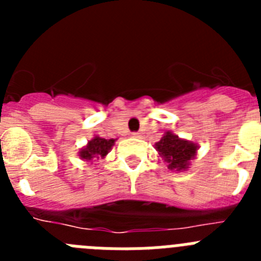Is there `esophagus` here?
Returning a JSON list of instances; mask_svg holds the SVG:
<instances>
[{
    "mask_svg": "<svg viewBox=\"0 0 261 261\" xmlns=\"http://www.w3.org/2000/svg\"><path fill=\"white\" fill-rule=\"evenodd\" d=\"M132 137H135V138H140V137H141V133L133 132V133H132Z\"/></svg>",
    "mask_w": 261,
    "mask_h": 261,
    "instance_id": "34e87169",
    "label": "esophagus"
}]
</instances>
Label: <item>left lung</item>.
I'll return each instance as SVG.
<instances>
[{"label":"left lung","instance_id":"1","mask_svg":"<svg viewBox=\"0 0 261 261\" xmlns=\"http://www.w3.org/2000/svg\"><path fill=\"white\" fill-rule=\"evenodd\" d=\"M155 149L159 156L166 162L168 170L175 172L187 171L191 161L196 156L199 146L188 140L174 135L171 130L163 135L161 141L155 142Z\"/></svg>","mask_w":261,"mask_h":261}]
</instances>
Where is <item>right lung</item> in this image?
I'll return each instance as SVG.
<instances>
[{"mask_svg":"<svg viewBox=\"0 0 261 261\" xmlns=\"http://www.w3.org/2000/svg\"><path fill=\"white\" fill-rule=\"evenodd\" d=\"M115 145V140H106V138L94 136L86 146L80 150V158L86 162H93L94 159H105L106 155L111 151L112 146Z\"/></svg>","mask_w":261,"mask_h":261,"instance_id":"1","label":"right lung"}]
</instances>
